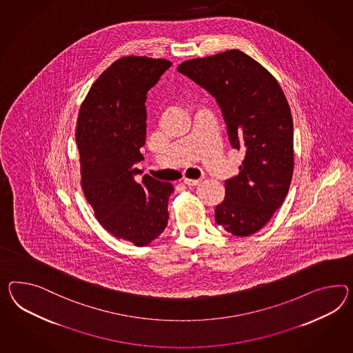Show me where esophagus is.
Listing matches in <instances>:
<instances>
[{
    "label": "esophagus",
    "instance_id": "obj_1",
    "mask_svg": "<svg viewBox=\"0 0 353 353\" xmlns=\"http://www.w3.org/2000/svg\"><path fill=\"white\" fill-rule=\"evenodd\" d=\"M183 183L188 187H194V185H199L201 181L199 179H183Z\"/></svg>",
    "mask_w": 353,
    "mask_h": 353
}]
</instances>
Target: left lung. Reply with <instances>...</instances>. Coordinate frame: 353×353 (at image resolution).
Segmentation results:
<instances>
[{"label":"left lung","instance_id":"1","mask_svg":"<svg viewBox=\"0 0 353 353\" xmlns=\"http://www.w3.org/2000/svg\"><path fill=\"white\" fill-rule=\"evenodd\" d=\"M178 72L216 99L230 145L244 151L239 174L225 181L215 221L236 236L253 234L281 208L293 175V120L284 92L239 50L192 59Z\"/></svg>","mask_w":353,"mask_h":353}]
</instances>
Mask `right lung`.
<instances>
[{
	"label": "right lung",
	"mask_w": 353,
	"mask_h": 353,
	"mask_svg": "<svg viewBox=\"0 0 353 353\" xmlns=\"http://www.w3.org/2000/svg\"><path fill=\"white\" fill-rule=\"evenodd\" d=\"M172 63L125 56L111 63L92 84L81 103L75 141L81 156V184L102 228L138 247L151 243L168 225L172 183L143 175L147 92Z\"/></svg>",
	"instance_id": "obj_1"
}]
</instances>
